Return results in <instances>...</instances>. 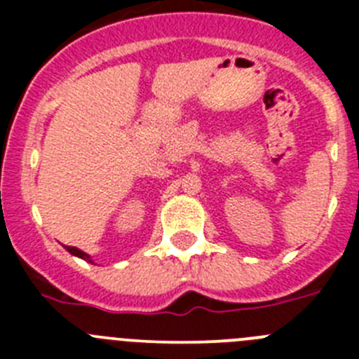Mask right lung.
<instances>
[{
	"label": "right lung",
	"mask_w": 359,
	"mask_h": 359,
	"mask_svg": "<svg viewBox=\"0 0 359 359\" xmlns=\"http://www.w3.org/2000/svg\"><path fill=\"white\" fill-rule=\"evenodd\" d=\"M66 250H68L69 253H73V255H77V257H81V259H84V261L91 262L90 255H88V253H84V252H81V250L75 248V246H66Z\"/></svg>",
	"instance_id": "add662e5"
}]
</instances>
